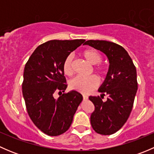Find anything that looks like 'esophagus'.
Segmentation results:
<instances>
[{"label": "esophagus", "mask_w": 154, "mask_h": 154, "mask_svg": "<svg viewBox=\"0 0 154 154\" xmlns=\"http://www.w3.org/2000/svg\"><path fill=\"white\" fill-rule=\"evenodd\" d=\"M83 100H87L88 98V97L86 94H83Z\"/></svg>", "instance_id": "34e87169"}]
</instances>
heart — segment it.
I'll list each match as a JSON object with an SVG mask.
<instances>
[{"label":"heart","mask_w":154,"mask_h":154,"mask_svg":"<svg viewBox=\"0 0 154 154\" xmlns=\"http://www.w3.org/2000/svg\"><path fill=\"white\" fill-rule=\"evenodd\" d=\"M83 56L88 63L94 65L93 70L96 74H98L100 77H103L106 74L107 66L105 63L101 62L103 57L98 51L93 48L85 50L83 52ZM63 69L66 75H72L73 56L71 54H69L65 59L63 64ZM69 85L72 89L82 93H88L97 86L98 80L94 75H90L88 77L77 76L70 81Z\"/></svg>","instance_id":"heart-1"}]
</instances>
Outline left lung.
<instances>
[{
  "instance_id": "8db88e82",
  "label": "left lung",
  "mask_w": 154,
  "mask_h": 154,
  "mask_svg": "<svg viewBox=\"0 0 154 154\" xmlns=\"http://www.w3.org/2000/svg\"><path fill=\"white\" fill-rule=\"evenodd\" d=\"M84 45L104 53L109 61L106 80L99 88L100 96H90L95 109L91 116V125L98 134L111 135L120 130L130 116L138 89L136 66L122 46L104 40H88Z\"/></svg>"
}]
</instances>
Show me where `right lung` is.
I'll return each mask as SVG.
<instances>
[{"label": "right lung", "mask_w": 154, "mask_h": 154, "mask_svg": "<svg viewBox=\"0 0 154 154\" xmlns=\"http://www.w3.org/2000/svg\"><path fill=\"white\" fill-rule=\"evenodd\" d=\"M85 39L51 40L40 45L25 65L22 93L26 109L33 124L51 136L63 134L69 129L74 113L83 100L77 91L62 94L67 84L63 64L65 59Z\"/></svg>", "instance_id": "right-lung-1"}]
</instances>
